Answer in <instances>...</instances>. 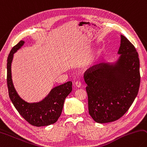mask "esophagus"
Returning <instances> with one entry per match:
<instances>
[{
    "mask_svg": "<svg viewBox=\"0 0 147 147\" xmlns=\"http://www.w3.org/2000/svg\"><path fill=\"white\" fill-rule=\"evenodd\" d=\"M75 85H76V86L77 87L80 88V87L82 86V84H81V82H80V81H76V82H75Z\"/></svg>",
    "mask_w": 147,
    "mask_h": 147,
    "instance_id": "esophagus-1",
    "label": "esophagus"
}]
</instances>
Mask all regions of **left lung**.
<instances>
[{
	"instance_id": "left-lung-1",
	"label": "left lung",
	"mask_w": 147,
	"mask_h": 147,
	"mask_svg": "<svg viewBox=\"0 0 147 147\" xmlns=\"http://www.w3.org/2000/svg\"><path fill=\"white\" fill-rule=\"evenodd\" d=\"M115 62L93 66L84 73L89 113L96 122L119 119L136 98L140 85V60L134 46L123 35Z\"/></svg>"
}]
</instances>
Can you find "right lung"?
<instances>
[{"instance_id": "add662e5", "label": "right lung", "mask_w": 147, "mask_h": 147, "mask_svg": "<svg viewBox=\"0 0 147 147\" xmlns=\"http://www.w3.org/2000/svg\"><path fill=\"white\" fill-rule=\"evenodd\" d=\"M20 41L12 48L7 60V84L9 96L13 105L29 123L36 127L47 126L55 123L61 115L66 97L72 91V82H67L51 89L44 100L36 103H28L20 96L13 85L11 63L13 55L24 44Z\"/></svg>"}]
</instances>
